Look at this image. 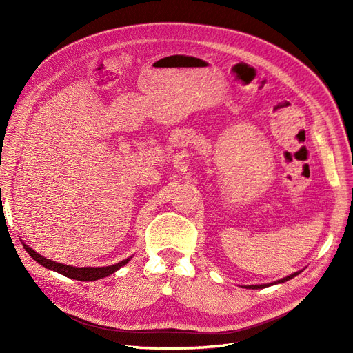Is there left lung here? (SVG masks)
Segmentation results:
<instances>
[{
    "instance_id": "8db88e82",
    "label": "left lung",
    "mask_w": 353,
    "mask_h": 353,
    "mask_svg": "<svg viewBox=\"0 0 353 353\" xmlns=\"http://www.w3.org/2000/svg\"><path fill=\"white\" fill-rule=\"evenodd\" d=\"M299 272H294V274H292V275H288V276H285V279H281L280 281H276V283H284V281H287V280H290V279H293V276H296ZM274 284V283H272ZM268 284H263V285H248L249 288H262V287H266Z\"/></svg>"
}]
</instances>
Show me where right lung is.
I'll return each mask as SVG.
<instances>
[{"label": "right lung", "instance_id": "1", "mask_svg": "<svg viewBox=\"0 0 353 353\" xmlns=\"http://www.w3.org/2000/svg\"><path fill=\"white\" fill-rule=\"evenodd\" d=\"M25 249L26 252L34 258L38 263H41L42 266H46V268L48 270H52L56 271L59 274H63L65 276H69V279H73V280H79V281H95V280H100V279H104V276H108L113 272H116L117 270L121 268V266L126 265L128 261H130V258L116 263V265H110V266H101V268H92V266H88V268H74V266H69V265H63V263H57V262H52L50 259H46L42 258L41 254H38L37 252L32 250L30 248H28L26 244Z\"/></svg>", "mask_w": 353, "mask_h": 353}]
</instances>
